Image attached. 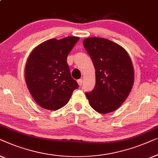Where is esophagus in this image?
Segmentation results:
<instances>
[{"label": "esophagus", "mask_w": 158, "mask_h": 158, "mask_svg": "<svg viewBox=\"0 0 158 158\" xmlns=\"http://www.w3.org/2000/svg\"><path fill=\"white\" fill-rule=\"evenodd\" d=\"M77 82H78V84L79 86H82V84H83V80H82L81 79H79L78 81H77Z\"/></svg>", "instance_id": "34e87169"}]
</instances>
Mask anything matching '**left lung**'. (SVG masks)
I'll return each mask as SVG.
<instances>
[{"mask_svg": "<svg viewBox=\"0 0 158 158\" xmlns=\"http://www.w3.org/2000/svg\"><path fill=\"white\" fill-rule=\"evenodd\" d=\"M84 48L95 68L96 84L86 92L90 106L100 114L114 112L128 97L134 84V69L124 48L110 40L86 38Z\"/></svg>", "mask_w": 158, "mask_h": 158, "instance_id": "left-lung-1", "label": "left lung"}]
</instances>
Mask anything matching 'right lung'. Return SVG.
<instances>
[{"mask_svg": "<svg viewBox=\"0 0 158 158\" xmlns=\"http://www.w3.org/2000/svg\"><path fill=\"white\" fill-rule=\"evenodd\" d=\"M79 39L77 36L52 39L31 52L26 64L25 80L30 94L41 107L48 110L63 107L79 87L66 61Z\"/></svg>", "mask_w": 158, "mask_h": 158, "instance_id": "right-lung-1", "label": "right lung"}]
</instances>
